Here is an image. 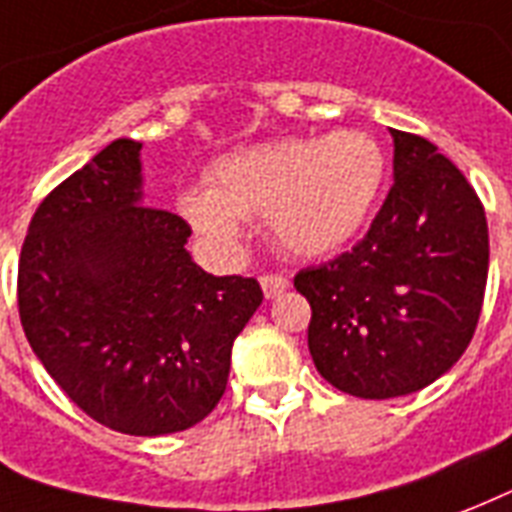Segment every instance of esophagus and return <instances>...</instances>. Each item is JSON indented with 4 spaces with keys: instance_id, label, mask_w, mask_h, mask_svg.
<instances>
[{
    "instance_id": "1",
    "label": "esophagus",
    "mask_w": 512,
    "mask_h": 512,
    "mask_svg": "<svg viewBox=\"0 0 512 512\" xmlns=\"http://www.w3.org/2000/svg\"><path fill=\"white\" fill-rule=\"evenodd\" d=\"M259 283H261V291H264V296H267V299H277L280 293L288 291V277H283V275H264Z\"/></svg>"
}]
</instances>
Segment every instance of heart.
Segmentation results:
<instances>
[{
	"label": "heart",
	"instance_id": "obj_1",
	"mask_svg": "<svg viewBox=\"0 0 512 512\" xmlns=\"http://www.w3.org/2000/svg\"><path fill=\"white\" fill-rule=\"evenodd\" d=\"M382 178V149L366 133L277 138L219 157L205 173L208 186L176 194V213L221 256L240 251L243 221L259 216L283 251L323 256L363 227Z\"/></svg>",
	"mask_w": 512,
	"mask_h": 512
}]
</instances>
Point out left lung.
Instances as JSON below:
<instances>
[{
    "instance_id": "8db88e82",
    "label": "left lung",
    "mask_w": 512,
    "mask_h": 512,
    "mask_svg": "<svg viewBox=\"0 0 512 512\" xmlns=\"http://www.w3.org/2000/svg\"><path fill=\"white\" fill-rule=\"evenodd\" d=\"M392 184L350 253L301 269L310 355L336 390L384 400L449 371L473 339L489 275L486 213L427 138L390 130Z\"/></svg>"
}]
</instances>
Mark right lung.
<instances>
[{"label":"right lung","instance_id":"add662e5","mask_svg":"<svg viewBox=\"0 0 512 512\" xmlns=\"http://www.w3.org/2000/svg\"><path fill=\"white\" fill-rule=\"evenodd\" d=\"M181 216L144 205L141 144L117 138L47 194L18 264L31 350L87 417L170 435L211 414L232 344L259 310L253 277L192 261Z\"/></svg>","mask_w":512,"mask_h":512}]
</instances>
